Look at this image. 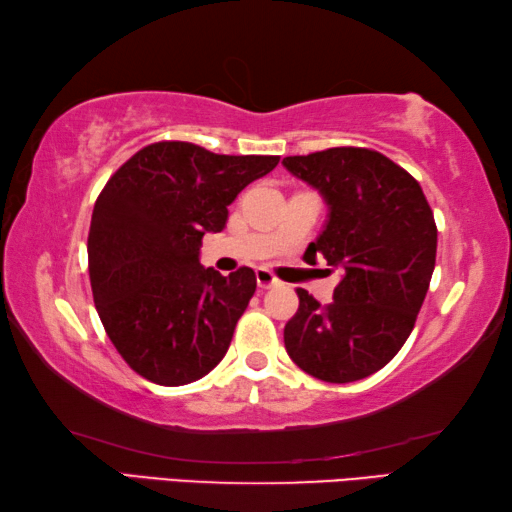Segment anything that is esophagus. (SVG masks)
I'll return each mask as SVG.
<instances>
[{"instance_id": "1", "label": "esophagus", "mask_w": 512, "mask_h": 512, "mask_svg": "<svg viewBox=\"0 0 512 512\" xmlns=\"http://www.w3.org/2000/svg\"><path fill=\"white\" fill-rule=\"evenodd\" d=\"M255 277H257V287L259 289H273V287H277V277L268 271V268H257L255 271Z\"/></svg>"}]
</instances>
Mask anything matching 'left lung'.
Returning <instances> with one entry per match:
<instances>
[{
	"label": "left lung",
	"instance_id": "left-lung-1",
	"mask_svg": "<svg viewBox=\"0 0 512 512\" xmlns=\"http://www.w3.org/2000/svg\"><path fill=\"white\" fill-rule=\"evenodd\" d=\"M282 164L318 189L329 210L305 259L323 255L341 273L329 305L298 289L284 348L316 379H363L400 352L418 318L436 266L433 212L418 180L377 151L336 146Z\"/></svg>",
	"mask_w": 512,
	"mask_h": 512
}]
</instances>
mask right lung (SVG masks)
<instances>
[{
    "mask_svg": "<svg viewBox=\"0 0 512 512\" xmlns=\"http://www.w3.org/2000/svg\"><path fill=\"white\" fill-rule=\"evenodd\" d=\"M277 162L155 142L110 176L92 212L90 284L106 334L137 375L183 386L225 357L257 280L248 266L228 277L203 268L201 241Z\"/></svg>",
    "mask_w": 512,
    "mask_h": 512,
    "instance_id": "obj_1",
    "label": "right lung"
}]
</instances>
